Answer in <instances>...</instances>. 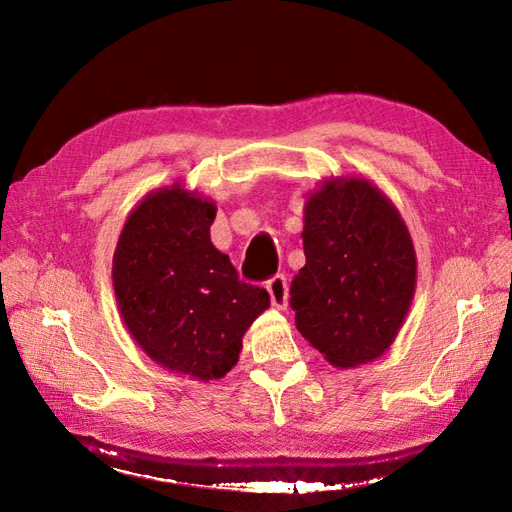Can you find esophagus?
<instances>
[{
	"mask_svg": "<svg viewBox=\"0 0 512 512\" xmlns=\"http://www.w3.org/2000/svg\"><path fill=\"white\" fill-rule=\"evenodd\" d=\"M266 290L270 295V301H273L275 308L284 310L288 306V284L284 275H275L273 279H268Z\"/></svg>",
	"mask_w": 512,
	"mask_h": 512,
	"instance_id": "obj_1",
	"label": "esophagus"
}]
</instances>
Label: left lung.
<instances>
[{"instance_id": "obj_1", "label": "left lung", "mask_w": 512, "mask_h": 512, "mask_svg": "<svg viewBox=\"0 0 512 512\" xmlns=\"http://www.w3.org/2000/svg\"><path fill=\"white\" fill-rule=\"evenodd\" d=\"M306 266L290 284L303 339L334 367L383 356L416 292V250L398 209L374 182L336 176L303 204Z\"/></svg>"}]
</instances>
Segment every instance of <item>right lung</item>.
<instances>
[{"mask_svg": "<svg viewBox=\"0 0 512 512\" xmlns=\"http://www.w3.org/2000/svg\"><path fill=\"white\" fill-rule=\"evenodd\" d=\"M215 211L180 182L151 191L125 220L112 262L118 310L140 350L202 383L231 372L246 330L270 306L213 246Z\"/></svg>", "mask_w": 512, "mask_h": 512, "instance_id": "1", "label": "right lung"}]
</instances>
